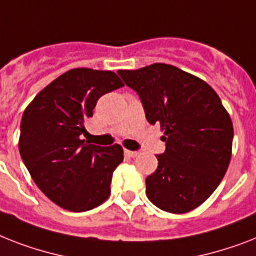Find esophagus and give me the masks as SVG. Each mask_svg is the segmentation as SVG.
Returning <instances> with one entry per match:
<instances>
[{
  "label": "esophagus",
  "mask_w": 256,
  "mask_h": 256,
  "mask_svg": "<svg viewBox=\"0 0 256 256\" xmlns=\"http://www.w3.org/2000/svg\"><path fill=\"white\" fill-rule=\"evenodd\" d=\"M124 155H128V158H136L139 155L138 151H130V150H124Z\"/></svg>",
  "instance_id": "esophagus-1"
}]
</instances>
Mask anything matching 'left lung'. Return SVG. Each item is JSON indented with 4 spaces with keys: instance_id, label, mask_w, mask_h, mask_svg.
Returning a JSON list of instances; mask_svg holds the SVG:
<instances>
[{
    "instance_id": "8db88e82",
    "label": "left lung",
    "mask_w": 256,
    "mask_h": 256,
    "mask_svg": "<svg viewBox=\"0 0 256 256\" xmlns=\"http://www.w3.org/2000/svg\"><path fill=\"white\" fill-rule=\"evenodd\" d=\"M138 93L151 124H160L166 151L146 178V194L159 209L186 213L200 206L225 176L232 124L210 85L164 63L118 70Z\"/></svg>"
}]
</instances>
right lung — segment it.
I'll use <instances>...</instances> for the list:
<instances>
[{"mask_svg": "<svg viewBox=\"0 0 256 256\" xmlns=\"http://www.w3.org/2000/svg\"><path fill=\"white\" fill-rule=\"evenodd\" d=\"M121 86L112 70L74 68L40 90L22 116L20 158L38 188L66 210H90L109 197L124 148L89 144L82 135L100 97Z\"/></svg>", "mask_w": 256, "mask_h": 256, "instance_id": "obj_1", "label": "right lung"}]
</instances>
